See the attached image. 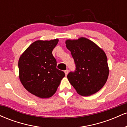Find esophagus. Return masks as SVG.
<instances>
[{
    "mask_svg": "<svg viewBox=\"0 0 127 127\" xmlns=\"http://www.w3.org/2000/svg\"><path fill=\"white\" fill-rule=\"evenodd\" d=\"M64 73H65V76L67 75V74H68V70L67 69V70H64Z\"/></svg>",
    "mask_w": 127,
    "mask_h": 127,
    "instance_id": "1",
    "label": "esophagus"
}]
</instances>
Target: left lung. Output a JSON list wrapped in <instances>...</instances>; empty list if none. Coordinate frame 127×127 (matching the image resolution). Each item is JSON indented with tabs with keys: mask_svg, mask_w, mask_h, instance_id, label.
<instances>
[{
	"mask_svg": "<svg viewBox=\"0 0 127 127\" xmlns=\"http://www.w3.org/2000/svg\"><path fill=\"white\" fill-rule=\"evenodd\" d=\"M66 47L75 64V70L70 72L67 78L77 93L91 95L101 89L107 81L109 67L106 54L89 39L67 40Z\"/></svg>",
	"mask_w": 127,
	"mask_h": 127,
	"instance_id": "1",
	"label": "left lung"
}]
</instances>
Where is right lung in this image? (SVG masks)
<instances>
[{
	"mask_svg": "<svg viewBox=\"0 0 127 127\" xmlns=\"http://www.w3.org/2000/svg\"><path fill=\"white\" fill-rule=\"evenodd\" d=\"M59 40H37L29 46L18 61L21 84L29 92L40 98L55 94L64 72L57 68L52 50Z\"/></svg>",
	"mask_w": 127,
	"mask_h": 127,
	"instance_id": "add662e5",
	"label": "right lung"
}]
</instances>
